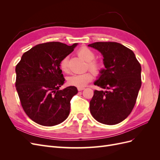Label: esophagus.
<instances>
[{
    "instance_id": "1",
    "label": "esophagus",
    "mask_w": 160,
    "mask_h": 160,
    "mask_svg": "<svg viewBox=\"0 0 160 160\" xmlns=\"http://www.w3.org/2000/svg\"><path fill=\"white\" fill-rule=\"evenodd\" d=\"M77 89H78V91H83V90L85 89L84 88H78Z\"/></svg>"
}]
</instances>
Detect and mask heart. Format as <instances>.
I'll return each instance as SVG.
<instances>
[{
    "instance_id": "1",
    "label": "heart",
    "mask_w": 160,
    "mask_h": 160,
    "mask_svg": "<svg viewBox=\"0 0 160 160\" xmlns=\"http://www.w3.org/2000/svg\"><path fill=\"white\" fill-rule=\"evenodd\" d=\"M78 54L80 57L88 62V68L95 74H99L103 68V62L94 59L95 54L88 47H81L78 51ZM60 69L62 72H67L69 71L68 57H65L59 62ZM93 79V73L91 71H88L81 74H72L67 78L68 83L72 86L77 88H84Z\"/></svg>"
}]
</instances>
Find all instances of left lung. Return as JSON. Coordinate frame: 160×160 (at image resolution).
Segmentation results:
<instances>
[{"instance_id":"left-lung-1","label":"left lung","mask_w":160,"mask_h":160,"mask_svg":"<svg viewBox=\"0 0 160 160\" xmlns=\"http://www.w3.org/2000/svg\"><path fill=\"white\" fill-rule=\"evenodd\" d=\"M101 52L105 69L94 85L108 91H94L90 112L106 125L122 122L131 113L142 85L141 65L134 52L116 42H96L88 45Z\"/></svg>"}]
</instances>
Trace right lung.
<instances>
[{"label":"right lung","mask_w":160,"mask_h":160,"mask_svg":"<svg viewBox=\"0 0 160 160\" xmlns=\"http://www.w3.org/2000/svg\"><path fill=\"white\" fill-rule=\"evenodd\" d=\"M77 45L38 44L24 53L17 65L16 89L23 110L35 123L53 126L69 116L70 101L78 91L74 86L59 90L65 81L59 62Z\"/></svg>","instance_id":"right-lung-1"}]
</instances>
